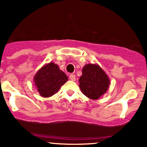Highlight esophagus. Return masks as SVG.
I'll return each mask as SVG.
<instances>
[{
	"mask_svg": "<svg viewBox=\"0 0 147 147\" xmlns=\"http://www.w3.org/2000/svg\"><path fill=\"white\" fill-rule=\"evenodd\" d=\"M69 79H70L71 80H72V81H75L76 80L75 75H74V74H71V75H69Z\"/></svg>",
	"mask_w": 147,
	"mask_h": 147,
	"instance_id": "34e87169",
	"label": "esophagus"
}]
</instances>
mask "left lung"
<instances>
[{
	"label": "left lung",
	"instance_id": "8db88e82",
	"mask_svg": "<svg viewBox=\"0 0 147 147\" xmlns=\"http://www.w3.org/2000/svg\"><path fill=\"white\" fill-rule=\"evenodd\" d=\"M79 87L84 95L92 100L99 98L105 94L110 84L109 78L97 64H87L82 70Z\"/></svg>",
	"mask_w": 147,
	"mask_h": 147
}]
</instances>
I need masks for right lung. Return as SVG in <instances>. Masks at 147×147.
I'll use <instances>...</instances> for the list:
<instances>
[{"label": "right lung", "mask_w": 147, "mask_h": 147, "mask_svg": "<svg viewBox=\"0 0 147 147\" xmlns=\"http://www.w3.org/2000/svg\"><path fill=\"white\" fill-rule=\"evenodd\" d=\"M37 92L43 97H50L57 93L68 80V77L53 62L44 65L34 76Z\"/></svg>", "instance_id": "add662e5"}]
</instances>
